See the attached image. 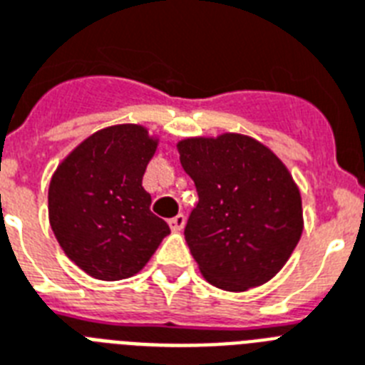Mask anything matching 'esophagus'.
I'll list each match as a JSON object with an SVG mask.
<instances>
[{"label": "esophagus", "instance_id": "esophagus-1", "mask_svg": "<svg viewBox=\"0 0 365 365\" xmlns=\"http://www.w3.org/2000/svg\"><path fill=\"white\" fill-rule=\"evenodd\" d=\"M168 225H170V229H173L174 232H180V230L185 227V215H183V213H178V215H174V217L168 221Z\"/></svg>", "mask_w": 365, "mask_h": 365}]
</instances>
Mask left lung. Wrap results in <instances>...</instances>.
<instances>
[{
	"instance_id": "1",
	"label": "left lung",
	"mask_w": 365,
	"mask_h": 365,
	"mask_svg": "<svg viewBox=\"0 0 365 365\" xmlns=\"http://www.w3.org/2000/svg\"><path fill=\"white\" fill-rule=\"evenodd\" d=\"M198 204L185 242L204 279L244 292L269 281L300 242V189L269 148L251 136L223 133L178 142Z\"/></svg>"
}]
</instances>
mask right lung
<instances>
[{"label": "right lung", "mask_w": 365, "mask_h": 365, "mask_svg": "<svg viewBox=\"0 0 365 365\" xmlns=\"http://www.w3.org/2000/svg\"><path fill=\"white\" fill-rule=\"evenodd\" d=\"M157 144L136 123L106 127L80 142L50 180L48 219L56 240L96 279L138 274L170 234L142 187Z\"/></svg>", "instance_id": "1"}]
</instances>
